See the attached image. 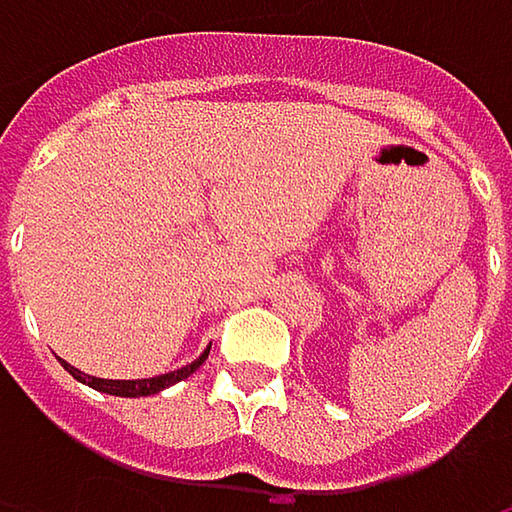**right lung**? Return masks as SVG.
Segmentation results:
<instances>
[{
  "instance_id": "1",
  "label": "right lung",
  "mask_w": 512,
  "mask_h": 512,
  "mask_svg": "<svg viewBox=\"0 0 512 512\" xmlns=\"http://www.w3.org/2000/svg\"><path fill=\"white\" fill-rule=\"evenodd\" d=\"M207 356H210V350H204V353L195 358L192 364H186V367H180V370H174V373L154 376V379H97V376H88V373H82V370L70 367L67 361H61V364H64V370H67L73 379H79V382H85V385H91V388L103 391V394H115V397H148V394H159L162 388H168V385H174V382L186 379L189 373H195V370L204 364V358Z\"/></svg>"
}]
</instances>
